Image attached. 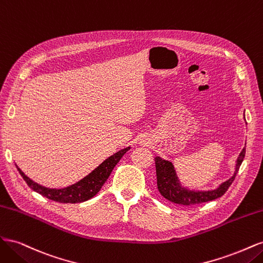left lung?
<instances>
[{
	"label": "left lung",
	"instance_id": "8db88e82",
	"mask_svg": "<svg viewBox=\"0 0 263 263\" xmlns=\"http://www.w3.org/2000/svg\"><path fill=\"white\" fill-rule=\"evenodd\" d=\"M245 155L246 148L242 149L239 157L237 159L236 170L232 178L227 180L226 182L221 183L219 187H217L216 190L203 191V192H200V191L194 192V191H189L184 187H182L180 185L172 163L163 160L160 157H156L155 162L157 173V186L159 192H160V194L168 201L184 206H192L216 200V198L224 195L226 193V191L229 189V186L232 185V183L236 178V174L243 161Z\"/></svg>",
	"mask_w": 263,
	"mask_h": 263
}]
</instances>
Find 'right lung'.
Masks as SVG:
<instances>
[{"mask_svg":"<svg viewBox=\"0 0 263 263\" xmlns=\"http://www.w3.org/2000/svg\"><path fill=\"white\" fill-rule=\"evenodd\" d=\"M129 149V147H127L119 150L118 153L110 156L105 161H103L97 169H94L89 174V176H86L82 180L77 182L76 184H72L65 189H48L39 185L36 182L31 181L27 176H25L18 166H16L20 174L27 183V185L31 190H34L35 192L49 198L51 201H55L59 203H81L90 200V198H92L99 192L103 184L105 183V181L108 179L110 172L114 169V166L126 154V151H128Z\"/></svg>","mask_w":263,"mask_h":263,"instance_id":"obj_1","label":"right lung"}]
</instances>
